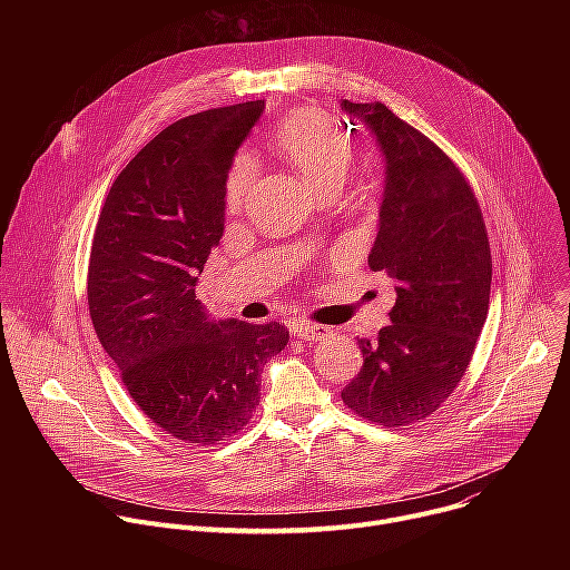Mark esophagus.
Masks as SVG:
<instances>
[{"instance_id":"esophagus-1","label":"esophagus","mask_w":570,"mask_h":570,"mask_svg":"<svg viewBox=\"0 0 570 570\" xmlns=\"http://www.w3.org/2000/svg\"><path fill=\"white\" fill-rule=\"evenodd\" d=\"M291 330L295 336L304 338V341H324L332 334V327H324V324H315V322H293Z\"/></svg>"}]
</instances>
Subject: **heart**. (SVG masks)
Returning <instances> with one entry per match:
<instances>
[{
	"mask_svg": "<svg viewBox=\"0 0 570 570\" xmlns=\"http://www.w3.org/2000/svg\"><path fill=\"white\" fill-rule=\"evenodd\" d=\"M275 148L320 194L336 191L354 161L352 135L332 115L317 108H295L284 115L273 130ZM257 176L253 155L234 157L225 178V203L238 209Z\"/></svg>",
	"mask_w": 570,
	"mask_h": 570,
	"instance_id": "heart-1",
	"label": "heart"
}]
</instances>
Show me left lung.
Listing matches in <instances>:
<instances>
[{
    "label": "left lung",
    "mask_w": 570,
    "mask_h": 570,
    "mask_svg": "<svg viewBox=\"0 0 570 570\" xmlns=\"http://www.w3.org/2000/svg\"><path fill=\"white\" fill-rule=\"evenodd\" d=\"M341 108L385 157L367 264L396 293L392 322L376 341H358L363 367L341 396L363 420L409 426L433 415L469 367L490 308V238L471 185L438 144L379 101Z\"/></svg>",
    "instance_id": "obj_1"
}]
</instances>
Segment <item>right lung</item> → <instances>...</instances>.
Here are the masks:
<instances>
[{"label": "right lung", "mask_w": 570, "mask_h": 570, "mask_svg": "<svg viewBox=\"0 0 570 570\" xmlns=\"http://www.w3.org/2000/svg\"><path fill=\"white\" fill-rule=\"evenodd\" d=\"M262 112L248 101L167 126L117 176L95 229V332L141 413L191 444L250 422L262 365L288 343L279 322L212 320L194 288L223 236L234 153Z\"/></svg>", "instance_id": "right-lung-1"}]
</instances>
